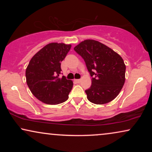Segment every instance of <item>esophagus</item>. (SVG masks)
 Wrapping results in <instances>:
<instances>
[{
  "instance_id": "obj_1",
  "label": "esophagus",
  "mask_w": 152,
  "mask_h": 152,
  "mask_svg": "<svg viewBox=\"0 0 152 152\" xmlns=\"http://www.w3.org/2000/svg\"><path fill=\"white\" fill-rule=\"evenodd\" d=\"M75 81L77 83H78V84L81 82V80H75Z\"/></svg>"
}]
</instances>
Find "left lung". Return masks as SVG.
Here are the masks:
<instances>
[{
	"label": "left lung",
	"mask_w": 152,
	"mask_h": 152,
	"mask_svg": "<svg viewBox=\"0 0 152 152\" xmlns=\"http://www.w3.org/2000/svg\"><path fill=\"white\" fill-rule=\"evenodd\" d=\"M84 59L92 84L85 91L96 104L109 103L118 96L125 82L126 66L117 53L97 41L87 39L74 48Z\"/></svg>",
	"instance_id": "left-lung-1"
}]
</instances>
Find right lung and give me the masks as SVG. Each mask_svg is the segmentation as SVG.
<instances>
[{
	"label": "right lung",
	"mask_w": 152,
	"mask_h": 152,
	"mask_svg": "<svg viewBox=\"0 0 152 152\" xmlns=\"http://www.w3.org/2000/svg\"><path fill=\"white\" fill-rule=\"evenodd\" d=\"M71 45L51 43L33 56L26 70L27 84L39 100L48 104H58L67 100L73 86L72 80L61 74V62Z\"/></svg>",
	"instance_id": "right-lung-1"
}]
</instances>
